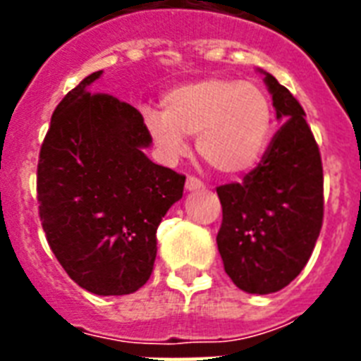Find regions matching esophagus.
Wrapping results in <instances>:
<instances>
[{
    "mask_svg": "<svg viewBox=\"0 0 361 361\" xmlns=\"http://www.w3.org/2000/svg\"><path fill=\"white\" fill-rule=\"evenodd\" d=\"M204 183L198 178H195V176H189L185 180V189L187 191H202L204 189Z\"/></svg>",
    "mask_w": 361,
    "mask_h": 361,
    "instance_id": "1",
    "label": "esophagus"
}]
</instances>
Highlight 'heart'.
I'll list each match as a JSON object with an SVG mask.
<instances>
[{
  "label": "heart",
  "instance_id": "heart-1",
  "mask_svg": "<svg viewBox=\"0 0 361 361\" xmlns=\"http://www.w3.org/2000/svg\"><path fill=\"white\" fill-rule=\"evenodd\" d=\"M144 123L166 161L197 135L200 157L214 170L241 176L260 164L275 129L274 101L262 86L228 76H208L170 87L163 110H146Z\"/></svg>",
  "mask_w": 361,
  "mask_h": 361
}]
</instances>
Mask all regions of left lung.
I'll return each mask as SVG.
<instances>
[{"label":"left lung","mask_w":361,"mask_h":361,"mask_svg":"<svg viewBox=\"0 0 361 361\" xmlns=\"http://www.w3.org/2000/svg\"><path fill=\"white\" fill-rule=\"evenodd\" d=\"M264 82L285 123L241 183L217 187L223 206L217 247L228 277L249 294L277 292L296 279L324 217L322 161L305 112L275 76L264 73Z\"/></svg>","instance_id":"obj_1"}]
</instances>
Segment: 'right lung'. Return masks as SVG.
I'll list each match as a JSON object with an SVG mask.
<instances>
[{
	"label": "right lung",
	"instance_id": "1",
	"mask_svg": "<svg viewBox=\"0 0 361 361\" xmlns=\"http://www.w3.org/2000/svg\"><path fill=\"white\" fill-rule=\"evenodd\" d=\"M92 73L56 106L37 166V200L48 245L76 285L99 296L146 285L157 226L183 195L185 176L152 163L144 118L95 93Z\"/></svg>",
	"mask_w": 361,
	"mask_h": 361
}]
</instances>
